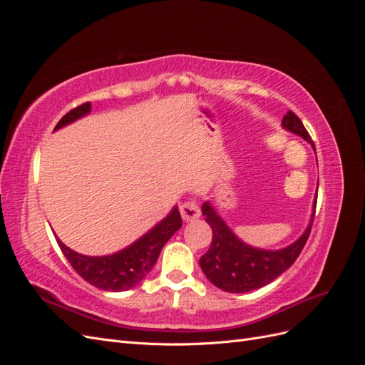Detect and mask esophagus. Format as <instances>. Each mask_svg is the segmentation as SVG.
I'll return each mask as SVG.
<instances>
[{"label":"esophagus","mask_w":365,"mask_h":365,"mask_svg":"<svg viewBox=\"0 0 365 365\" xmlns=\"http://www.w3.org/2000/svg\"><path fill=\"white\" fill-rule=\"evenodd\" d=\"M181 216L185 220V222H190V220H196L197 217L201 216V208L195 201H185L181 208Z\"/></svg>","instance_id":"1"}]
</instances>
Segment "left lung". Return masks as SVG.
<instances>
[{
    "label": "left lung",
    "instance_id": "left-lung-1",
    "mask_svg": "<svg viewBox=\"0 0 365 365\" xmlns=\"http://www.w3.org/2000/svg\"><path fill=\"white\" fill-rule=\"evenodd\" d=\"M282 126L312 145L311 135L303 126L302 120L292 111H288L283 117ZM314 207H317V201ZM202 215L205 216V222L213 230V239L208 251L200 259L201 268L207 279L219 289L240 294L262 288L292 267L311 235L315 208L311 222L300 239L295 240L292 245L277 251L259 250L244 244L208 202L202 204Z\"/></svg>",
    "mask_w": 365,
    "mask_h": 365
}]
</instances>
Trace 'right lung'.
Masks as SVG:
<instances>
[{"mask_svg":"<svg viewBox=\"0 0 365 365\" xmlns=\"http://www.w3.org/2000/svg\"><path fill=\"white\" fill-rule=\"evenodd\" d=\"M90 111V102L71 109L70 113L59 120L54 130L86 115ZM181 215L178 212V207H175L168 217H164L158 225L148 231L145 236L140 237L134 244L115 254H111V256L103 257L83 256V254L76 252L67 245H63L61 239L56 237V242L63 256L67 257L74 271L83 280L98 289L120 292L134 288L146 277L153 268V264L157 263L165 242L175 235V231L181 228Z\"/></svg>","mask_w":365,"mask_h":365,"instance_id":"1","label":"right lung"}]
</instances>
